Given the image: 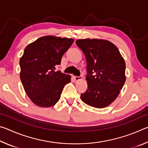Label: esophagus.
Segmentation results:
<instances>
[{"instance_id": "obj_1", "label": "esophagus", "mask_w": 148, "mask_h": 148, "mask_svg": "<svg viewBox=\"0 0 148 148\" xmlns=\"http://www.w3.org/2000/svg\"><path fill=\"white\" fill-rule=\"evenodd\" d=\"M73 77H74L75 81H78V80L82 79V76H74Z\"/></svg>"}]
</instances>
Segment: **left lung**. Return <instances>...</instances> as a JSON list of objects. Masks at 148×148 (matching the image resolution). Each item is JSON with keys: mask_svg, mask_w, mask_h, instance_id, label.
<instances>
[{"mask_svg": "<svg viewBox=\"0 0 148 148\" xmlns=\"http://www.w3.org/2000/svg\"><path fill=\"white\" fill-rule=\"evenodd\" d=\"M87 61V90L81 94L84 103L103 108L118 97L125 82V62L117 47L111 42L100 39L76 41Z\"/></svg>", "mask_w": 148, "mask_h": 148, "instance_id": "8db88e82", "label": "left lung"}]
</instances>
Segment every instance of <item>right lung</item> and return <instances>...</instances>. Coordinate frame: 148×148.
<instances>
[{
	"instance_id": "1",
	"label": "right lung",
	"mask_w": 148,
	"mask_h": 148,
	"mask_svg": "<svg viewBox=\"0 0 148 148\" xmlns=\"http://www.w3.org/2000/svg\"><path fill=\"white\" fill-rule=\"evenodd\" d=\"M74 42L72 38L46 36L29 44L19 61L20 78L31 101L40 107H51L59 101L71 76L56 67Z\"/></svg>"
}]
</instances>
